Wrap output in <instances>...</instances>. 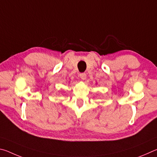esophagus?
<instances>
[{
	"instance_id": "esophagus-1",
	"label": "esophagus",
	"mask_w": 157,
	"mask_h": 157,
	"mask_svg": "<svg viewBox=\"0 0 157 157\" xmlns=\"http://www.w3.org/2000/svg\"><path fill=\"white\" fill-rule=\"evenodd\" d=\"M79 76H80V78L82 79H83V80L86 79V73H82L79 74Z\"/></svg>"
}]
</instances>
